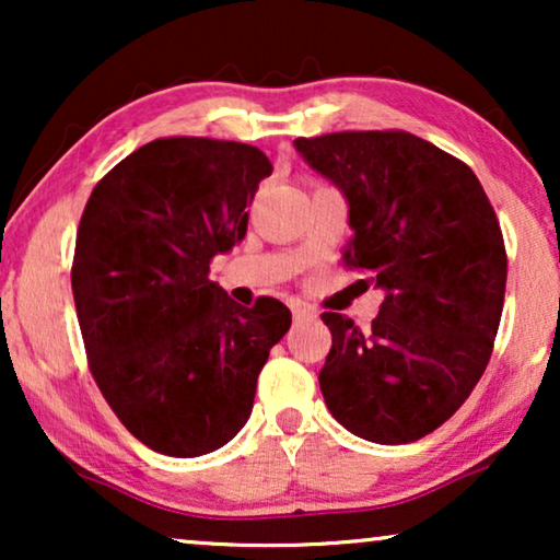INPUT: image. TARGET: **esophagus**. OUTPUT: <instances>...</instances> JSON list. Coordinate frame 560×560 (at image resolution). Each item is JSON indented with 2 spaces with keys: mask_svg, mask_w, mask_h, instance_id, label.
I'll list each match as a JSON object with an SVG mask.
<instances>
[{
  "mask_svg": "<svg viewBox=\"0 0 560 560\" xmlns=\"http://www.w3.org/2000/svg\"><path fill=\"white\" fill-rule=\"evenodd\" d=\"M293 318L295 320H311V318H316V311H313L311 305H305V303H295L293 305Z\"/></svg>",
  "mask_w": 560,
  "mask_h": 560,
  "instance_id": "1",
  "label": "esophagus"
}]
</instances>
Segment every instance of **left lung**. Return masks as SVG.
I'll use <instances>...</instances> for the list:
<instances>
[{"instance_id":"left-lung-1","label":"left lung","mask_w":560,"mask_h":560,"mask_svg":"<svg viewBox=\"0 0 560 560\" xmlns=\"http://www.w3.org/2000/svg\"><path fill=\"white\" fill-rule=\"evenodd\" d=\"M293 144L347 198L354 236L343 262L385 293L370 328L320 316L331 331L324 400L364 441L423 439L462 408L492 357L508 282L497 213L469 165L410 132Z\"/></svg>"}]
</instances>
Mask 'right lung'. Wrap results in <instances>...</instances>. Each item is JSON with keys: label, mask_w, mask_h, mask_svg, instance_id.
Masks as SVG:
<instances>
[{"label": "right lung", "mask_w": 560, "mask_h": 560, "mask_svg": "<svg viewBox=\"0 0 560 560\" xmlns=\"http://www.w3.org/2000/svg\"><path fill=\"white\" fill-rule=\"evenodd\" d=\"M270 173L252 144L167 137L114 165L83 209L71 285L91 374L158 454L194 458L232 441L293 320L275 298L244 308L209 280Z\"/></svg>", "instance_id": "add662e5"}]
</instances>
